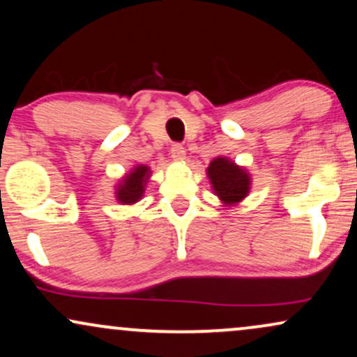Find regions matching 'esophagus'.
<instances>
[{
    "label": "esophagus",
    "instance_id": "1",
    "mask_svg": "<svg viewBox=\"0 0 357 357\" xmlns=\"http://www.w3.org/2000/svg\"><path fill=\"white\" fill-rule=\"evenodd\" d=\"M171 158H173L174 161H183L184 158H186V150H184L183 145H179V143H176V145L171 146Z\"/></svg>",
    "mask_w": 357,
    "mask_h": 357
}]
</instances>
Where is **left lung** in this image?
Here are the masks:
<instances>
[{"label": "left lung", "mask_w": 357, "mask_h": 357, "mask_svg": "<svg viewBox=\"0 0 357 357\" xmlns=\"http://www.w3.org/2000/svg\"><path fill=\"white\" fill-rule=\"evenodd\" d=\"M206 171L214 194L224 206H237L249 196L252 178L243 166L219 156L211 161Z\"/></svg>", "instance_id": "left-lung-1"}]
</instances>
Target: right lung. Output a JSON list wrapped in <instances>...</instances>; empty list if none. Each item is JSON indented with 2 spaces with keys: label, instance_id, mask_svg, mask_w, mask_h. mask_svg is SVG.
<instances>
[{
  "label": "right lung",
  "instance_id": "obj_1",
  "mask_svg": "<svg viewBox=\"0 0 357 357\" xmlns=\"http://www.w3.org/2000/svg\"><path fill=\"white\" fill-rule=\"evenodd\" d=\"M151 171L145 165H137L135 168L126 173L120 183L115 186V197L120 204L132 206L143 197L146 183L150 179Z\"/></svg>",
  "mask_w": 357,
  "mask_h": 357
}]
</instances>
